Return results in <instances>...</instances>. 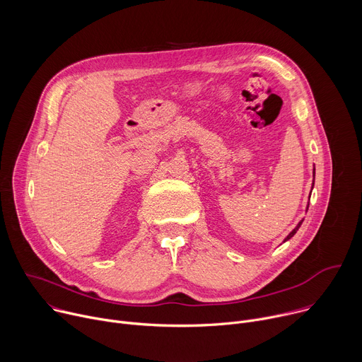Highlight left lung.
Segmentation results:
<instances>
[{"instance_id":"left-lung-1","label":"left lung","mask_w":362,"mask_h":362,"mask_svg":"<svg viewBox=\"0 0 362 362\" xmlns=\"http://www.w3.org/2000/svg\"><path fill=\"white\" fill-rule=\"evenodd\" d=\"M314 175H315V172H314ZM300 223H302V222H300ZM300 223H299V225H298V226H296V228H295V229H293V230H292V232H291V233H289V235H288V238H286V239H285V240H288V239H291V238H292V236H293V235H295V233H296V230H298V229H299V226H300Z\"/></svg>"}]
</instances>
